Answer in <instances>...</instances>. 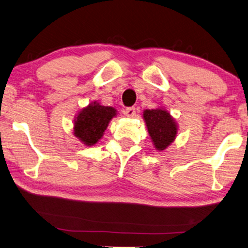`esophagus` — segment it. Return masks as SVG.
Listing matches in <instances>:
<instances>
[{
	"instance_id": "1",
	"label": "esophagus",
	"mask_w": 248,
	"mask_h": 248,
	"mask_svg": "<svg viewBox=\"0 0 248 248\" xmlns=\"http://www.w3.org/2000/svg\"><path fill=\"white\" fill-rule=\"evenodd\" d=\"M123 114L125 116H127V117H133L134 115L136 114L135 108H125L124 111H123Z\"/></svg>"
}]
</instances>
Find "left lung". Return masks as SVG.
Instances as JSON below:
<instances>
[{
	"label": "left lung",
	"mask_w": 248,
	"mask_h": 248,
	"mask_svg": "<svg viewBox=\"0 0 248 248\" xmlns=\"http://www.w3.org/2000/svg\"><path fill=\"white\" fill-rule=\"evenodd\" d=\"M143 119L153 144L158 152L165 151L176 140L177 122L165 108L145 109Z\"/></svg>",
	"instance_id": "obj_1"
}]
</instances>
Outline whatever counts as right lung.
Instances as JSON below:
<instances>
[{
	"mask_svg": "<svg viewBox=\"0 0 248 248\" xmlns=\"http://www.w3.org/2000/svg\"><path fill=\"white\" fill-rule=\"evenodd\" d=\"M116 108L112 107H105L96 101L91 102L75 117V136L83 145H95L102 139L108 123L116 116Z\"/></svg>",
	"mask_w": 248,
	"mask_h": 248,
	"instance_id": "obj_1",
	"label": "right lung"
}]
</instances>
